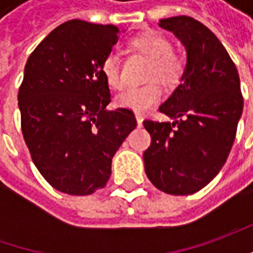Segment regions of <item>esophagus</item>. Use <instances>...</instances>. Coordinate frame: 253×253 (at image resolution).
Returning <instances> with one entry per match:
<instances>
[{"label":"esophagus","mask_w":253,"mask_h":253,"mask_svg":"<svg viewBox=\"0 0 253 253\" xmlns=\"http://www.w3.org/2000/svg\"><path fill=\"white\" fill-rule=\"evenodd\" d=\"M135 118H136V122H138V126H142V122H143V117L139 112H135Z\"/></svg>","instance_id":"34e87169"}]
</instances>
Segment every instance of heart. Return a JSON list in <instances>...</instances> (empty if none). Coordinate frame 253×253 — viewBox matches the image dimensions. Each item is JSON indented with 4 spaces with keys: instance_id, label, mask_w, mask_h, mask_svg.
<instances>
[{
    "instance_id": "b5f03b06",
    "label": "heart",
    "mask_w": 253,
    "mask_h": 253,
    "mask_svg": "<svg viewBox=\"0 0 253 253\" xmlns=\"http://www.w3.org/2000/svg\"><path fill=\"white\" fill-rule=\"evenodd\" d=\"M131 44L135 50L151 59L146 79H158L162 83L169 85L179 83L184 72V63L177 54L171 52V43L166 36L156 31H146L135 36L131 41ZM100 70L105 82L112 88H121L124 85L117 56H105ZM158 80H152L139 87L126 88L125 91L118 94L117 104L132 111L143 112L149 110L163 97V88Z\"/></svg>"
}]
</instances>
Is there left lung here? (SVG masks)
<instances>
[{"label":"left lung","mask_w":253,"mask_h":253,"mask_svg":"<svg viewBox=\"0 0 253 253\" xmlns=\"http://www.w3.org/2000/svg\"><path fill=\"white\" fill-rule=\"evenodd\" d=\"M186 49V67L159 111L173 122L146 120L151 146L145 171L163 193L187 196L206 187L222 169L242 115L238 70L218 38L190 16L159 21Z\"/></svg>","instance_id":"left-lung-1"}]
</instances>
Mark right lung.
Masks as SVG:
<instances>
[{"label":"right lung","mask_w":253,"mask_h":253,"mask_svg":"<svg viewBox=\"0 0 253 253\" xmlns=\"http://www.w3.org/2000/svg\"><path fill=\"white\" fill-rule=\"evenodd\" d=\"M118 34L114 25L67 21L25 64L22 135L36 169L62 193L87 196L105 187L115 152L136 126L131 110H107L111 94L100 67Z\"/></svg>","instance_id":"obj_1"}]
</instances>
